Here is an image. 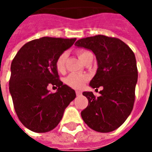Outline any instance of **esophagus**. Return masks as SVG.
Here are the masks:
<instances>
[{
    "label": "esophagus",
    "mask_w": 152,
    "mask_h": 152,
    "mask_svg": "<svg viewBox=\"0 0 152 152\" xmlns=\"http://www.w3.org/2000/svg\"><path fill=\"white\" fill-rule=\"evenodd\" d=\"M76 96H80L81 95V92H80V91H78V90H76Z\"/></svg>",
    "instance_id": "esophagus-1"
}]
</instances>
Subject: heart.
<instances>
[{"label": "heart", "mask_w": 152, "mask_h": 152, "mask_svg": "<svg viewBox=\"0 0 152 152\" xmlns=\"http://www.w3.org/2000/svg\"><path fill=\"white\" fill-rule=\"evenodd\" d=\"M77 55L79 57V58L83 63L85 62V60L87 58V56L92 53L88 50H79L77 51ZM66 53H63L60 54L59 56L58 57L56 60V68L58 72H63L65 71V65H66ZM89 76L86 75V74H76V73H72L68 76H66L64 82L66 86H68L71 88L75 89H80L82 88L85 83L88 80Z\"/></svg>", "instance_id": "1"}]
</instances>
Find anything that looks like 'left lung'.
I'll list each match as a JSON object with an SVG mask.
<instances>
[{
  "label": "left lung",
  "mask_w": 152,
  "mask_h": 152,
  "mask_svg": "<svg viewBox=\"0 0 152 152\" xmlns=\"http://www.w3.org/2000/svg\"><path fill=\"white\" fill-rule=\"evenodd\" d=\"M75 45L95 54L99 67L89 86L103 88L99 97L92 92L83 93L89 104L81 117L94 130L112 132L126 121L134 107L137 81L135 55L121 40L103 35L80 39Z\"/></svg>",
  "instance_id": "obj_1"
}]
</instances>
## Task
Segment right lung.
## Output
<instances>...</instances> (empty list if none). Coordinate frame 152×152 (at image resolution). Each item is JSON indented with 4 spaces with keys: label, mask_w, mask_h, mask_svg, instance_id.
<instances>
[{
    "label": "right lung",
    "mask_w": 152,
    "mask_h": 152,
    "mask_svg": "<svg viewBox=\"0 0 152 152\" xmlns=\"http://www.w3.org/2000/svg\"><path fill=\"white\" fill-rule=\"evenodd\" d=\"M76 38L42 37L22 47L11 63L9 89L19 121L37 133L52 130L76 98L75 90L59 80L56 60L72 45ZM58 88L50 93L47 87Z\"/></svg>",
    "instance_id": "add662e5"
}]
</instances>
